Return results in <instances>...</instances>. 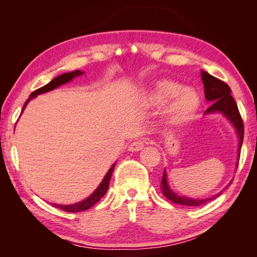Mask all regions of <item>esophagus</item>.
Listing matches in <instances>:
<instances>
[{
	"instance_id": "esophagus-1",
	"label": "esophagus",
	"mask_w": 257,
	"mask_h": 257,
	"mask_svg": "<svg viewBox=\"0 0 257 257\" xmlns=\"http://www.w3.org/2000/svg\"><path fill=\"white\" fill-rule=\"evenodd\" d=\"M144 145H145L144 141H142V139H137V141H134L132 144L129 145V151L138 152V151H141L143 147H144Z\"/></svg>"
}]
</instances>
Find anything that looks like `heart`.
Here are the masks:
<instances>
[{
  "mask_svg": "<svg viewBox=\"0 0 257 257\" xmlns=\"http://www.w3.org/2000/svg\"><path fill=\"white\" fill-rule=\"evenodd\" d=\"M152 106H163L165 118L172 124L189 121L199 107V97L191 88L181 87L173 80L156 81L147 95Z\"/></svg>",
  "mask_w": 257,
  "mask_h": 257,
  "instance_id": "obj_1",
  "label": "heart"
}]
</instances>
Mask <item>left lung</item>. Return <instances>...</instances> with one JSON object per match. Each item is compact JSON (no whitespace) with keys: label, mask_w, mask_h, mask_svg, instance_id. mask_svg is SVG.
<instances>
[{"label":"left lung","mask_w":257,"mask_h":257,"mask_svg":"<svg viewBox=\"0 0 257 257\" xmlns=\"http://www.w3.org/2000/svg\"><path fill=\"white\" fill-rule=\"evenodd\" d=\"M202 80H203L204 87H205V97L207 101L212 102V105L207 108L205 113L221 112L227 116L238 133L239 156H240V150H241L242 139H243V122H242L240 113H239L237 103L231 96V89H230V87L225 84L224 81L217 79V78L211 76L210 73H207L205 71L202 72ZM161 184H162V190H163L164 196L167 197L169 201H171L176 204H180V205L199 206L212 201V199L216 198L217 196H220V195L222 194V191H221V193L214 195L213 197L206 198V199H191L187 197H180L169 188V186L167 184V178H165V172L163 173L162 182H161Z\"/></svg>","instance_id":"obj_1"}]
</instances>
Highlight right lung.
<instances>
[{"instance_id": "add662e5", "label": "right lung", "mask_w": 257, "mask_h": 257, "mask_svg": "<svg viewBox=\"0 0 257 257\" xmlns=\"http://www.w3.org/2000/svg\"><path fill=\"white\" fill-rule=\"evenodd\" d=\"M82 75V72L80 70H75L72 72H68V73H63V75H61L59 77L54 78L53 80L49 84L41 87V88H38L30 94V97L27 99V102L25 103L24 108L25 106L27 105V103L29 102V99L34 98L36 95L38 94H43V93H46V92H50V90L56 88V87H59L60 85H63L66 84V82L72 80L73 77H77V76H80ZM23 108V110H24ZM114 165L113 164L110 170L107 171V173L104 177L103 181L101 182V185L98 186V188L94 191V193L90 195L88 198H86L85 201H82L80 203H77V204H73V205H56V204H53L55 207L60 208V210L62 211H66V212H73V213H77V212H81V211H85V210H88L92 206H94L95 204H96L99 199H101L104 195L106 194L107 188H108V184H110V179H111V176H112V172H113V169H114Z\"/></svg>"}]
</instances>
